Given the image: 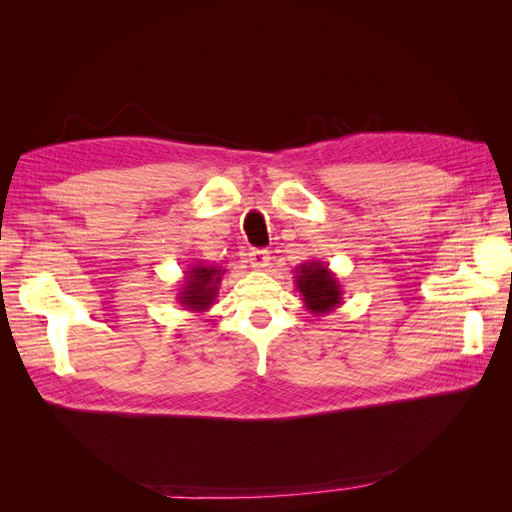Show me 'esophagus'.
Here are the masks:
<instances>
[{
	"label": "esophagus",
	"instance_id": "1",
	"mask_svg": "<svg viewBox=\"0 0 512 512\" xmlns=\"http://www.w3.org/2000/svg\"><path fill=\"white\" fill-rule=\"evenodd\" d=\"M248 262H250V266L257 268V270H266V268H268V264H270V255H268V250L253 248V250H250V253H248Z\"/></svg>",
	"mask_w": 512,
	"mask_h": 512
}]
</instances>
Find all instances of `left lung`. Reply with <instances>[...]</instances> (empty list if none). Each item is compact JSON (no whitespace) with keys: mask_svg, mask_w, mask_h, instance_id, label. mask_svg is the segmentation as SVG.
Listing matches in <instances>:
<instances>
[{"mask_svg":"<svg viewBox=\"0 0 512 512\" xmlns=\"http://www.w3.org/2000/svg\"><path fill=\"white\" fill-rule=\"evenodd\" d=\"M295 286L301 295L303 306L314 317H323V314L334 312L343 306V286L339 277H336L325 262L312 259V262H303L295 270Z\"/></svg>","mask_w":512,"mask_h":512,"instance_id":"8db88e82","label":"left lung"}]
</instances>
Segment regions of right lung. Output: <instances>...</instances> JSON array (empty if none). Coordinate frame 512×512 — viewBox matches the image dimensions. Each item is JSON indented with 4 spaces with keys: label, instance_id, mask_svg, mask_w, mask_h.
Here are the masks:
<instances>
[{
    "label": "right lung",
    "instance_id": "right-lung-1",
    "mask_svg": "<svg viewBox=\"0 0 512 512\" xmlns=\"http://www.w3.org/2000/svg\"><path fill=\"white\" fill-rule=\"evenodd\" d=\"M226 270L222 266L198 262L184 270V277L180 281L176 299L180 301L182 310L204 314L209 312L220 295V284Z\"/></svg>",
    "mask_w": 512,
    "mask_h": 512
}]
</instances>
